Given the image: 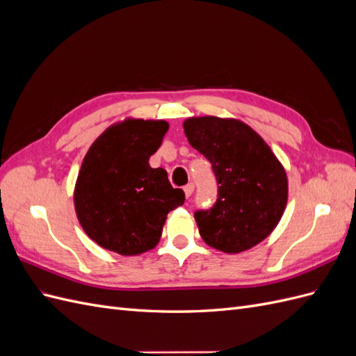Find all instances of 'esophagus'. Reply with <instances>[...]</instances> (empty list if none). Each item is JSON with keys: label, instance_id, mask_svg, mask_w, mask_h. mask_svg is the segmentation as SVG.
<instances>
[{"label": "esophagus", "instance_id": "obj_1", "mask_svg": "<svg viewBox=\"0 0 356 356\" xmlns=\"http://www.w3.org/2000/svg\"><path fill=\"white\" fill-rule=\"evenodd\" d=\"M193 190H195V184L193 182H188V184L184 187V193H186V197H190Z\"/></svg>", "mask_w": 356, "mask_h": 356}]
</instances>
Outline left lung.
<instances>
[{
    "label": "left lung",
    "instance_id": "8db88e82",
    "mask_svg": "<svg viewBox=\"0 0 356 356\" xmlns=\"http://www.w3.org/2000/svg\"><path fill=\"white\" fill-rule=\"evenodd\" d=\"M182 126L218 182L213 207L195 213L202 239L225 254L251 250L284 215L288 179L282 163L254 129L236 118L190 117Z\"/></svg>",
    "mask_w": 356,
    "mask_h": 356
}]
</instances>
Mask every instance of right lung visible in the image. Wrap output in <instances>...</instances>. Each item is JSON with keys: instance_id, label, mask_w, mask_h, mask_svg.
Segmentation results:
<instances>
[{"instance_id": "right-lung-1", "label": "right lung", "mask_w": 356, "mask_h": 356, "mask_svg": "<svg viewBox=\"0 0 356 356\" xmlns=\"http://www.w3.org/2000/svg\"><path fill=\"white\" fill-rule=\"evenodd\" d=\"M169 124L126 118L110 126L86 153L74 188L83 230L104 250L144 254L159 243L168 213L186 200L168 172L148 163Z\"/></svg>"}]
</instances>
